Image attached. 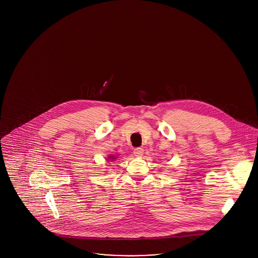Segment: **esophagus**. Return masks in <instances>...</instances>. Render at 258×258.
<instances>
[{"mask_svg": "<svg viewBox=\"0 0 258 258\" xmlns=\"http://www.w3.org/2000/svg\"><path fill=\"white\" fill-rule=\"evenodd\" d=\"M134 154H135V157L140 158L144 154V149L143 148H135V150H134Z\"/></svg>", "mask_w": 258, "mask_h": 258, "instance_id": "esophagus-1", "label": "esophagus"}]
</instances>
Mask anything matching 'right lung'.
Returning a JSON list of instances; mask_svg holds the SVG:
<instances>
[{
	"label": "right lung",
	"instance_id": "obj_1",
	"mask_svg": "<svg viewBox=\"0 0 258 258\" xmlns=\"http://www.w3.org/2000/svg\"><path fill=\"white\" fill-rule=\"evenodd\" d=\"M115 158H116V157H114V156H109V157H108V160H115Z\"/></svg>",
	"mask_w": 258,
	"mask_h": 258
}]
</instances>
